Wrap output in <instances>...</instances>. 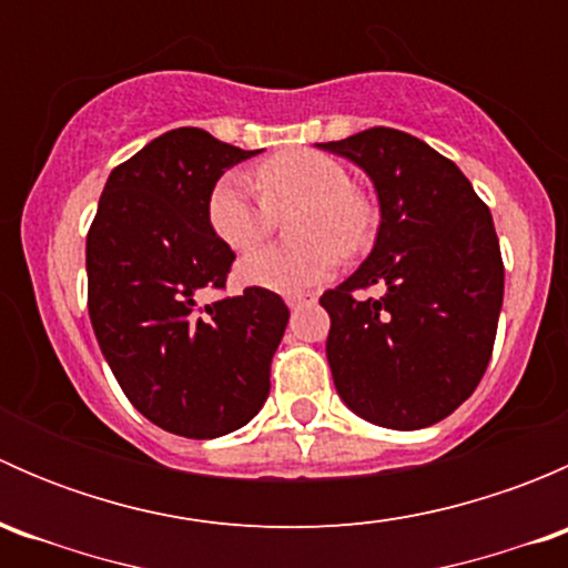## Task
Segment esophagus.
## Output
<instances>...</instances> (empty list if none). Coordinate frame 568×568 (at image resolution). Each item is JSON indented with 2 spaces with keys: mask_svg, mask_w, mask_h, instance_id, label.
<instances>
[{
  "mask_svg": "<svg viewBox=\"0 0 568 568\" xmlns=\"http://www.w3.org/2000/svg\"><path fill=\"white\" fill-rule=\"evenodd\" d=\"M307 300H311V294H288L285 296V305H288L291 311H296V307L307 305Z\"/></svg>",
  "mask_w": 568,
  "mask_h": 568,
  "instance_id": "1",
  "label": "esophagus"
}]
</instances>
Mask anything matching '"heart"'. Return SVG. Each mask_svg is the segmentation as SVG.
<instances>
[{
  "label": "heart",
  "mask_w": 568,
  "mask_h": 568,
  "mask_svg": "<svg viewBox=\"0 0 568 568\" xmlns=\"http://www.w3.org/2000/svg\"><path fill=\"white\" fill-rule=\"evenodd\" d=\"M257 197L242 173H225L211 186L205 216L214 236L233 252H250L272 236L277 216L291 214V250L252 252L239 263V280L252 288L302 294L329 280L337 252L357 255L374 233V205L352 189L337 159L318 151H288L255 170Z\"/></svg>",
  "instance_id": "heart-1"
}]
</instances>
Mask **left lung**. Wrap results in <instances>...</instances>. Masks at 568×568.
<instances>
[{
	"mask_svg": "<svg viewBox=\"0 0 568 568\" xmlns=\"http://www.w3.org/2000/svg\"><path fill=\"white\" fill-rule=\"evenodd\" d=\"M318 148L363 168L382 211L363 266L321 296L337 395L376 426H434L489 365L506 274L495 222L462 170L406 131L376 125ZM374 284L379 301L353 296Z\"/></svg>",
	"mask_w": 568,
	"mask_h": 568,
	"instance_id": "8db88e82",
	"label": "left lung"
}]
</instances>
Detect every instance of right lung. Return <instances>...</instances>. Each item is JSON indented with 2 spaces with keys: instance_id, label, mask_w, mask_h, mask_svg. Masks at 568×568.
<instances>
[{
  "instance_id": "1",
  "label": "right lung",
  "mask_w": 568,
  "mask_h": 568,
  "mask_svg": "<svg viewBox=\"0 0 568 568\" xmlns=\"http://www.w3.org/2000/svg\"><path fill=\"white\" fill-rule=\"evenodd\" d=\"M261 151L173 129L106 178L88 233V311L125 398L164 432L214 439L247 426L268 395L288 324L274 291L225 288L231 247L205 216L211 186Z\"/></svg>"
}]
</instances>
